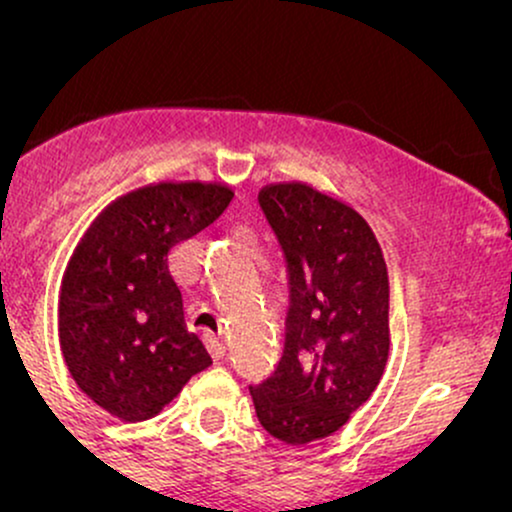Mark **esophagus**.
<instances>
[{
	"instance_id": "esophagus-1",
	"label": "esophagus",
	"mask_w": 512,
	"mask_h": 512,
	"mask_svg": "<svg viewBox=\"0 0 512 512\" xmlns=\"http://www.w3.org/2000/svg\"><path fill=\"white\" fill-rule=\"evenodd\" d=\"M207 349H209V354L216 358V361H219V358H223L226 356V344H223V339H219V337H207Z\"/></svg>"
}]
</instances>
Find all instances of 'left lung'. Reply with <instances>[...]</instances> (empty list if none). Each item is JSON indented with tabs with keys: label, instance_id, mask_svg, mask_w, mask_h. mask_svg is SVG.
I'll list each match as a JSON object with an SVG mask.
<instances>
[{
	"label": "left lung",
	"instance_id": "left-lung-1",
	"mask_svg": "<svg viewBox=\"0 0 512 512\" xmlns=\"http://www.w3.org/2000/svg\"><path fill=\"white\" fill-rule=\"evenodd\" d=\"M257 199L284 250L291 305L281 361L250 395L269 436L305 445L339 431L383 378L387 264L373 228L342 199L308 182H276Z\"/></svg>",
	"mask_w": 512,
	"mask_h": 512
}]
</instances>
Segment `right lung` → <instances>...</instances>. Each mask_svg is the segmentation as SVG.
Masks as SVG:
<instances>
[{
	"mask_svg": "<svg viewBox=\"0 0 512 512\" xmlns=\"http://www.w3.org/2000/svg\"><path fill=\"white\" fill-rule=\"evenodd\" d=\"M221 182H156L108 204L60 289V346L74 383L122 421H146L211 366L187 332L168 255L226 211Z\"/></svg>",
	"mask_w": 512,
	"mask_h": 512,
	"instance_id": "right-lung-1",
	"label": "right lung"
}]
</instances>
